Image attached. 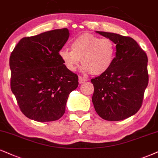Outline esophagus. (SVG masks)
Returning a JSON list of instances; mask_svg holds the SVG:
<instances>
[{
    "label": "esophagus",
    "mask_w": 158,
    "mask_h": 158,
    "mask_svg": "<svg viewBox=\"0 0 158 158\" xmlns=\"http://www.w3.org/2000/svg\"><path fill=\"white\" fill-rule=\"evenodd\" d=\"M87 81V79L85 78L84 77H81V76H79V78H78V82L79 83H83Z\"/></svg>",
    "instance_id": "esophagus-1"
}]
</instances>
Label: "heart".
<instances>
[{
    "mask_svg": "<svg viewBox=\"0 0 158 158\" xmlns=\"http://www.w3.org/2000/svg\"><path fill=\"white\" fill-rule=\"evenodd\" d=\"M72 50L64 48L59 57L65 67L75 71L81 63L83 70L94 75H102L110 69L114 61L116 46L108 38L101 39L90 34H81L73 41Z\"/></svg>",
    "mask_w": 158,
    "mask_h": 158,
    "instance_id": "b5f03b06",
    "label": "heart"
}]
</instances>
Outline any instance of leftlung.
Listing matches in <instances>:
<instances>
[{"instance_id":"left-lung-1","label":"left lung","mask_w":158,"mask_h":158,"mask_svg":"<svg viewBox=\"0 0 158 158\" xmlns=\"http://www.w3.org/2000/svg\"><path fill=\"white\" fill-rule=\"evenodd\" d=\"M97 34L116 44V56L108 71L91 80L92 102L103 119L120 121L139 111L149 82L148 58L133 38L103 31Z\"/></svg>"}]
</instances>
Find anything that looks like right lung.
Returning a JSON list of instances; mask_svg holds the SVG:
<instances>
[{
    "instance_id": "right-lung-1",
    "label": "right lung",
    "mask_w": 158,
    "mask_h": 158,
    "mask_svg": "<svg viewBox=\"0 0 158 158\" xmlns=\"http://www.w3.org/2000/svg\"><path fill=\"white\" fill-rule=\"evenodd\" d=\"M69 36L68 29L62 28L24 37L11 53V91L31 119L58 120L65 113L69 94L77 88L78 76L59 57Z\"/></svg>"
}]
</instances>
